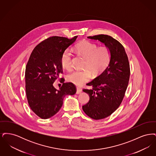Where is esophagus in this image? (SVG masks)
I'll return each mask as SVG.
<instances>
[{"mask_svg":"<svg viewBox=\"0 0 156 156\" xmlns=\"http://www.w3.org/2000/svg\"><path fill=\"white\" fill-rule=\"evenodd\" d=\"M82 91V88L81 87H76V94H80Z\"/></svg>","mask_w":156,"mask_h":156,"instance_id":"1","label":"esophagus"}]
</instances>
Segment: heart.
Segmentation results:
<instances>
[{"mask_svg": "<svg viewBox=\"0 0 156 156\" xmlns=\"http://www.w3.org/2000/svg\"><path fill=\"white\" fill-rule=\"evenodd\" d=\"M75 50L85 58L83 68L82 70H75L67 76V80L75 85H81L88 81L91 77L100 74L108 66L111 59V51L107 46L98 47L94 43L85 41L75 46ZM73 52L69 48L66 49L61 55V62L62 67L70 70L73 67Z\"/></svg>", "mask_w": 156, "mask_h": 156, "instance_id": "1", "label": "heart"}]
</instances>
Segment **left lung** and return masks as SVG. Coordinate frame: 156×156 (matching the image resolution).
I'll return each instance as SVG.
<instances>
[{
	"label": "left lung",
	"instance_id": "8db88e82",
	"mask_svg": "<svg viewBox=\"0 0 156 156\" xmlns=\"http://www.w3.org/2000/svg\"><path fill=\"white\" fill-rule=\"evenodd\" d=\"M108 47L111 59L107 68L87 85L91 89H83L89 96V102L82 106L83 112L92 119H102L115 111L122 103L130 78V65L123 46L113 37L105 34L89 36Z\"/></svg>",
	"mask_w": 156,
	"mask_h": 156
}]
</instances>
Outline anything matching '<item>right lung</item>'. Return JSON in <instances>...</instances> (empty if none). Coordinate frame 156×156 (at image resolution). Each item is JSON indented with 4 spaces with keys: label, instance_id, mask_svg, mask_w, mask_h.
I'll return each instance as SVG.
<instances>
[{
    "label": "right lung",
    "instance_id": "right-lung-1",
    "mask_svg": "<svg viewBox=\"0 0 156 156\" xmlns=\"http://www.w3.org/2000/svg\"><path fill=\"white\" fill-rule=\"evenodd\" d=\"M77 37H48L37 45L30 54L25 71L26 97L31 109L41 119L55 115L62 107L64 97L76 93L74 84L64 83L63 78L59 90L54 87L53 83L63 73L61 62L62 52Z\"/></svg>",
    "mask_w": 156,
    "mask_h": 156
}]
</instances>
